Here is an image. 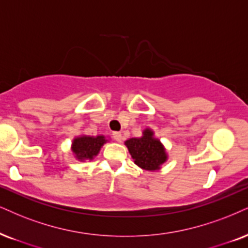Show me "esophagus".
<instances>
[{
	"mask_svg": "<svg viewBox=\"0 0 248 248\" xmlns=\"http://www.w3.org/2000/svg\"><path fill=\"white\" fill-rule=\"evenodd\" d=\"M112 138H114L116 141L121 142L122 139H123V136H122L121 132H114V133H112Z\"/></svg>",
	"mask_w": 248,
	"mask_h": 248,
	"instance_id": "esophagus-1",
	"label": "esophagus"
}]
</instances>
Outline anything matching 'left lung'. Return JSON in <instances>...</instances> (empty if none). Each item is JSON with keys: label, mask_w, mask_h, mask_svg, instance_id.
<instances>
[{"label": "left lung", "mask_w": 248, "mask_h": 248, "mask_svg": "<svg viewBox=\"0 0 248 248\" xmlns=\"http://www.w3.org/2000/svg\"><path fill=\"white\" fill-rule=\"evenodd\" d=\"M134 163L143 170L156 171L167 162L168 155L162 142L154 137L151 129H145L142 137L131 138L125 141Z\"/></svg>", "instance_id": "1"}]
</instances>
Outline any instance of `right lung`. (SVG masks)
<instances>
[{
  "mask_svg": "<svg viewBox=\"0 0 248 248\" xmlns=\"http://www.w3.org/2000/svg\"><path fill=\"white\" fill-rule=\"evenodd\" d=\"M108 141L105 136H80L73 139L72 152L79 161H91L99 154L101 147Z\"/></svg>",
  "mask_w": 248,
  "mask_h": 248,
  "instance_id": "right-lung-1",
  "label": "right lung"
}]
</instances>
